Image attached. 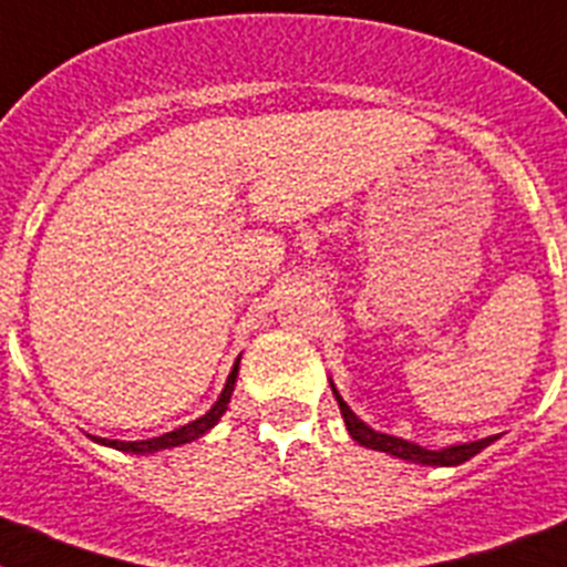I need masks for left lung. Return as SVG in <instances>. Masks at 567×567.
<instances>
[{"mask_svg":"<svg viewBox=\"0 0 567 567\" xmlns=\"http://www.w3.org/2000/svg\"><path fill=\"white\" fill-rule=\"evenodd\" d=\"M332 392H334V385H332ZM334 398H338L340 414H343L346 429H349L352 440H358V443L365 445V449L385 452V454H392V457H400V460H412V463H420V465H460V463H465V460L474 457V454L483 452L485 445H491L494 440H497V437H485V440H474V443L452 445V449H440V452H432V449H423V445L409 443V440H400V437H392V434L374 432V429H369L363 420L354 417V412L343 403V398H340L338 392H334Z\"/></svg>","mask_w":567,"mask_h":567,"instance_id":"left-lung-1","label":"left lung"}]
</instances>
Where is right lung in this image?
<instances>
[{"label": "right lung", "instance_id": "obj_1", "mask_svg": "<svg viewBox=\"0 0 567 567\" xmlns=\"http://www.w3.org/2000/svg\"><path fill=\"white\" fill-rule=\"evenodd\" d=\"M235 378H238V360H235L233 372H229L227 385H224L218 403H215L204 417L193 420V423L182 425V429H175V432H167L162 434V437H153V440H138V443H122V440H104V437H96V440L104 445H113V449H118V452H130V454H153V452H162V449H173V445H184L189 443V440H198L202 434H207L215 423H218V417H221L224 412H227V403L229 398H233V389H235Z\"/></svg>", "mask_w": 567, "mask_h": 567}]
</instances>
